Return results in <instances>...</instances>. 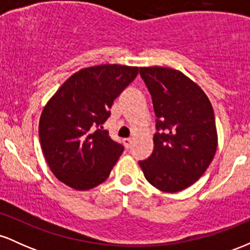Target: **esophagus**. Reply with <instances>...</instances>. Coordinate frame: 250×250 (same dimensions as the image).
<instances>
[{
	"instance_id": "esophagus-1",
	"label": "esophagus",
	"mask_w": 250,
	"mask_h": 250,
	"mask_svg": "<svg viewBox=\"0 0 250 250\" xmlns=\"http://www.w3.org/2000/svg\"><path fill=\"white\" fill-rule=\"evenodd\" d=\"M131 143H133V140L131 139H123V146L127 149L131 147Z\"/></svg>"
}]
</instances>
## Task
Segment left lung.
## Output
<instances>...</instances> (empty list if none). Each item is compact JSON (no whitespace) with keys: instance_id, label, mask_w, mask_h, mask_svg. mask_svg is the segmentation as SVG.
<instances>
[{"instance_id":"8db88e82","label":"left lung","mask_w":250,"mask_h":250,"mask_svg":"<svg viewBox=\"0 0 250 250\" xmlns=\"http://www.w3.org/2000/svg\"><path fill=\"white\" fill-rule=\"evenodd\" d=\"M153 100L156 128L154 150L140 161L145 177L159 190L177 193L207 170L217 148L214 110L205 91L182 71L141 67Z\"/></svg>"}]
</instances>
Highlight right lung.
Returning <instances> with one entry per match:
<instances>
[{"label":"right lung","mask_w":250,"mask_h":250,"mask_svg":"<svg viewBox=\"0 0 250 250\" xmlns=\"http://www.w3.org/2000/svg\"><path fill=\"white\" fill-rule=\"evenodd\" d=\"M137 67L101 64L83 68L57 89L43 108L40 142L51 173L76 190L108 179L123 153L102 125L109 108L136 77Z\"/></svg>","instance_id":"obj_1"}]
</instances>
